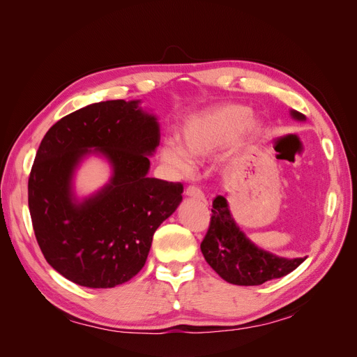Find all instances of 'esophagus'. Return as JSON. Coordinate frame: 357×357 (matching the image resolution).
Listing matches in <instances>:
<instances>
[{"mask_svg":"<svg viewBox=\"0 0 357 357\" xmlns=\"http://www.w3.org/2000/svg\"><path fill=\"white\" fill-rule=\"evenodd\" d=\"M185 193H186V197H189V198H195V199H199V201L205 199L204 192L197 186H188Z\"/></svg>","mask_w":357,"mask_h":357,"instance_id":"34e87169","label":"esophagus"}]
</instances>
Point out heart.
<instances>
[{
	"instance_id": "heart-1",
	"label": "heart",
	"mask_w": 357,
	"mask_h": 357,
	"mask_svg": "<svg viewBox=\"0 0 357 357\" xmlns=\"http://www.w3.org/2000/svg\"><path fill=\"white\" fill-rule=\"evenodd\" d=\"M261 123L250 116V109L241 104H225L189 117L181 125L180 146L168 142L160 149V158L178 174H188L192 159H202L219 152L232 139L252 138Z\"/></svg>"
}]
</instances>
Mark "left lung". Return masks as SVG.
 Wrapping results in <instances>:
<instances>
[{"mask_svg": "<svg viewBox=\"0 0 357 357\" xmlns=\"http://www.w3.org/2000/svg\"><path fill=\"white\" fill-rule=\"evenodd\" d=\"M290 114L296 121H305V116L296 110H291ZM211 213L201 252L225 282L236 286H259L287 275L307 259L280 257L255 245L236 226L228 201L222 195L214 198Z\"/></svg>", "mask_w": 357, "mask_h": 357, "instance_id": "left-lung-1", "label": "left lung"}]
</instances>
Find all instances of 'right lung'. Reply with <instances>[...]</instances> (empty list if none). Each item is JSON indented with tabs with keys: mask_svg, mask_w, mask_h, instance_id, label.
Returning <instances> with one entry per match:
<instances>
[{
	"mask_svg": "<svg viewBox=\"0 0 357 357\" xmlns=\"http://www.w3.org/2000/svg\"><path fill=\"white\" fill-rule=\"evenodd\" d=\"M138 102H95L62 117L41 139L31 168L28 205L37 243L47 264L75 284L109 289L135 277L155 231L183 199L181 183L147 177L160 132ZM89 153L105 155L114 176L77 202L73 169Z\"/></svg>",
	"mask_w": 357,
	"mask_h": 357,
	"instance_id": "add662e5",
	"label": "right lung"
}]
</instances>
